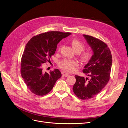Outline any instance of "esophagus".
I'll use <instances>...</instances> for the list:
<instances>
[{
  "label": "esophagus",
  "instance_id": "1",
  "mask_svg": "<svg viewBox=\"0 0 128 128\" xmlns=\"http://www.w3.org/2000/svg\"><path fill=\"white\" fill-rule=\"evenodd\" d=\"M62 76H64V77H67V76H69V75L68 74V73H63L62 74Z\"/></svg>",
  "mask_w": 128,
  "mask_h": 128
}]
</instances>
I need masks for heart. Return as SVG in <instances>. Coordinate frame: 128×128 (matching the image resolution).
<instances>
[{"label": "heart", "instance_id": "b5f03b06", "mask_svg": "<svg viewBox=\"0 0 128 128\" xmlns=\"http://www.w3.org/2000/svg\"><path fill=\"white\" fill-rule=\"evenodd\" d=\"M71 44L74 50L76 52H78V53L83 50L85 48L84 44L76 39H72L71 41ZM91 52L88 50L84 51L81 54V58L82 60L84 61L89 60L91 57ZM59 66L63 70L66 72H71L74 71L75 67L78 66V63L75 60L64 59L59 62Z\"/></svg>", "mask_w": 128, "mask_h": 128}]
</instances>
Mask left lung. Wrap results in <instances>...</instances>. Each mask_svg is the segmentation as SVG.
I'll list each match as a JSON object with an SVG mask.
<instances>
[{
    "instance_id": "1",
    "label": "left lung",
    "mask_w": 128,
    "mask_h": 128,
    "mask_svg": "<svg viewBox=\"0 0 128 128\" xmlns=\"http://www.w3.org/2000/svg\"><path fill=\"white\" fill-rule=\"evenodd\" d=\"M93 55L82 70L88 77L76 76L73 90L78 98L88 100L101 92L110 80L112 57L107 45L100 40L83 34Z\"/></svg>"
}]
</instances>
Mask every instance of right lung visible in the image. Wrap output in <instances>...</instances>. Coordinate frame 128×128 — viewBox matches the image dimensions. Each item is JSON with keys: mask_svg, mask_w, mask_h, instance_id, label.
Masks as SVG:
<instances>
[{"mask_svg": "<svg viewBox=\"0 0 128 128\" xmlns=\"http://www.w3.org/2000/svg\"><path fill=\"white\" fill-rule=\"evenodd\" d=\"M71 34L70 32H48L32 37L27 43L21 60V76L28 89L38 96L48 94L62 73L55 69L43 72V64L53 55L58 43Z\"/></svg>", "mask_w": 128, "mask_h": 128, "instance_id": "obj_1", "label": "right lung"}]
</instances>
